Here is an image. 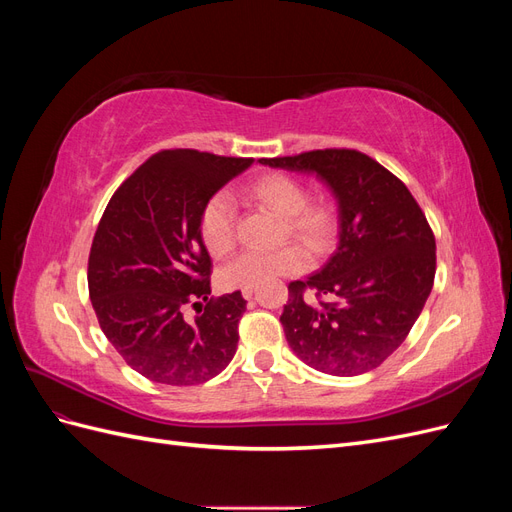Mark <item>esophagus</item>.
<instances>
[{
  "instance_id": "1",
  "label": "esophagus",
  "mask_w": 512,
  "mask_h": 512,
  "mask_svg": "<svg viewBox=\"0 0 512 512\" xmlns=\"http://www.w3.org/2000/svg\"><path fill=\"white\" fill-rule=\"evenodd\" d=\"M241 294H243V299L250 301V299H252V294H254V290H252V288H243V290H241Z\"/></svg>"
}]
</instances>
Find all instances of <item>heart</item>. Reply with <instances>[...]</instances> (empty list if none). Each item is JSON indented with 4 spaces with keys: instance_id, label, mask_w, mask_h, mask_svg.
<instances>
[{
    "instance_id": "b5f03b06",
    "label": "heart",
    "mask_w": 512,
    "mask_h": 512,
    "mask_svg": "<svg viewBox=\"0 0 512 512\" xmlns=\"http://www.w3.org/2000/svg\"><path fill=\"white\" fill-rule=\"evenodd\" d=\"M250 203L284 218L282 237L297 241L309 254L329 250L335 237L337 213L324 198L307 200L305 185L284 173H271L256 179L245 192ZM200 237L213 258L228 256L237 245V207L230 194H215L200 215ZM307 267L299 247L288 245L269 254L247 252L220 271V284L228 290L256 288L275 277L297 275Z\"/></svg>"
}]
</instances>
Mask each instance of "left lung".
I'll return each mask as SVG.
<instances>
[{"mask_svg":"<svg viewBox=\"0 0 512 512\" xmlns=\"http://www.w3.org/2000/svg\"><path fill=\"white\" fill-rule=\"evenodd\" d=\"M316 175L337 203V247L305 282L288 284L280 322L290 350L329 376L376 369L404 344L436 275V239L410 190L354 149L262 162ZM312 289L327 302L316 304Z\"/></svg>","mask_w":512,"mask_h":512,"instance_id":"8db88e82","label":"left lung"}]
</instances>
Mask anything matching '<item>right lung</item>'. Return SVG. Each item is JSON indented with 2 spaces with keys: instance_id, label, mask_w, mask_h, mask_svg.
<instances>
[{
  "instance_id": "obj_1",
  "label": "right lung",
  "mask_w": 512,
  "mask_h": 512,
  "mask_svg": "<svg viewBox=\"0 0 512 512\" xmlns=\"http://www.w3.org/2000/svg\"><path fill=\"white\" fill-rule=\"evenodd\" d=\"M254 164L192 149L149 158L121 183L89 254V297L108 342L138 374L173 386L218 376L237 352L241 292L209 299L200 215ZM197 309L184 318V307Z\"/></svg>"
}]
</instances>
